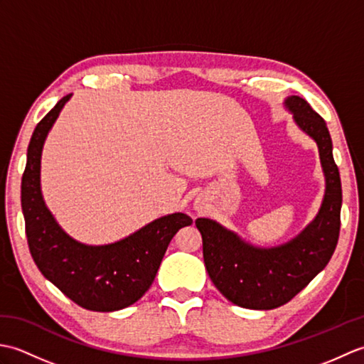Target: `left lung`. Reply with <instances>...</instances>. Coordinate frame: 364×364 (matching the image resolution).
I'll list each match as a JSON object with an SVG mask.
<instances>
[{
	"label": "left lung",
	"mask_w": 364,
	"mask_h": 364,
	"mask_svg": "<svg viewBox=\"0 0 364 364\" xmlns=\"http://www.w3.org/2000/svg\"><path fill=\"white\" fill-rule=\"evenodd\" d=\"M284 106L319 149L326 194L314 220L289 242L270 249L242 241L215 220H196L202 233L205 266L214 286L235 305L250 310H274L297 296L328 264L341 227V178L326 122L297 95L286 98Z\"/></svg>",
	"instance_id": "obj_1"
}]
</instances>
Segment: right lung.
<instances>
[{"label":"right lung","mask_w":364,"mask_h":364,"mask_svg":"<svg viewBox=\"0 0 364 364\" xmlns=\"http://www.w3.org/2000/svg\"><path fill=\"white\" fill-rule=\"evenodd\" d=\"M70 97L60 98L37 123L28 146L21 178L28 245L42 275L76 305L90 311H117L149 291L172 237L192 219L183 213L168 214L106 245L78 242L59 227L42 197L41 158L45 139Z\"/></svg>","instance_id":"1"}]
</instances>
